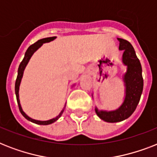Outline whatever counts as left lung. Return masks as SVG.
<instances>
[{
  "label": "left lung",
  "instance_id": "left-lung-1",
  "mask_svg": "<svg viewBox=\"0 0 157 157\" xmlns=\"http://www.w3.org/2000/svg\"><path fill=\"white\" fill-rule=\"evenodd\" d=\"M119 40V50H124L122 62L127 66V71L123 76L125 87V97L119 108L114 111H103L95 107L96 114L106 122L114 123L129 118L139 104L144 89V79L142 76V67L137 58L134 49L126 40L117 38Z\"/></svg>",
  "mask_w": 157,
  "mask_h": 157
}]
</instances>
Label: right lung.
<instances>
[{"mask_svg":"<svg viewBox=\"0 0 157 157\" xmlns=\"http://www.w3.org/2000/svg\"><path fill=\"white\" fill-rule=\"evenodd\" d=\"M56 38V36H52V37H46V38H43V39H40V40H37L36 42L33 44L32 45H30L28 49L27 50L25 53V55H24V58H23V61L21 62L20 64H19V67H18V76H17V79H16L15 81V94H16V98H17V102H18V108H19V111H20L21 114L23 115V117H25L26 119L28 120V121H30L33 122V123H36V124H43V125H46V124H50L54 123V121H56L57 120L59 119V117H61L62 114H63V112L64 111V107L63 109L62 110L61 112L59 113V116H57L56 117H54L53 119H50L49 121H37V120H34L33 118H31L28 116V115L26 114L25 112H23V109H22V107H21L20 104V101H19V94H18V91H19V86H20L21 83V80L23 78V71H24V69H25L26 66H27V64L28 63V62L30 60L31 57L33 56V54L36 51V50L39 49V48L41 46V45L44 44V43L46 42H50L51 40H54V39Z\"/></svg>","mask_w":157,"mask_h":157,"instance_id":"add662e5","label":"right lung"}]
</instances>
